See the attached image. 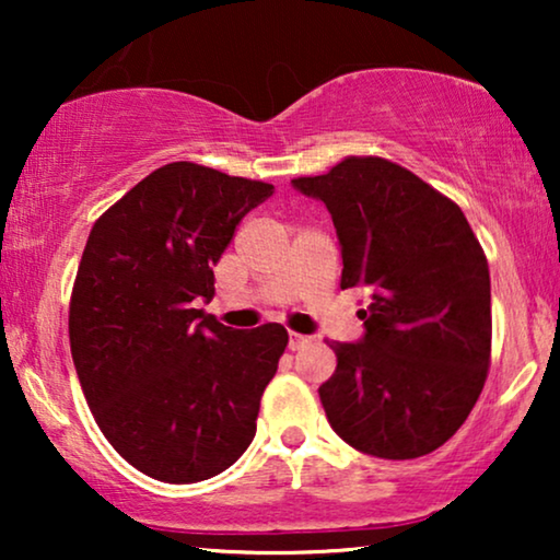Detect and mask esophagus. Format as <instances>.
Segmentation results:
<instances>
[{
  "label": "esophagus",
  "instance_id": "esophagus-1",
  "mask_svg": "<svg viewBox=\"0 0 560 560\" xmlns=\"http://www.w3.org/2000/svg\"><path fill=\"white\" fill-rule=\"evenodd\" d=\"M311 341H313V336H305V334H295V331H290V336H288V349H293V351H298V349H305V347H308Z\"/></svg>",
  "mask_w": 560,
  "mask_h": 560
}]
</instances>
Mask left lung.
Returning <instances> with one entry per match:
<instances>
[{
    "label": "left lung",
    "mask_w": 560,
    "mask_h": 560,
    "mask_svg": "<svg viewBox=\"0 0 560 560\" xmlns=\"http://www.w3.org/2000/svg\"><path fill=\"white\" fill-rule=\"evenodd\" d=\"M293 188L331 213L341 288H364V336L331 341L336 372L318 387L349 446L418 458L443 446L477 405L492 351L485 249L464 211L385 158H347Z\"/></svg>",
    "instance_id": "8db88e82"
}]
</instances>
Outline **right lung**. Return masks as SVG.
I'll use <instances>...</instances> for the list:
<instances>
[{
    "label": "right lung",
    "mask_w": 560,
    "mask_h": 560,
    "mask_svg": "<svg viewBox=\"0 0 560 560\" xmlns=\"http://www.w3.org/2000/svg\"><path fill=\"white\" fill-rule=\"evenodd\" d=\"M272 190L167 163L91 229L68 311L75 374L106 441L152 479H211L255 439L288 331H234L196 305L213 298L236 224Z\"/></svg>",
    "instance_id": "add662e5"
}]
</instances>
